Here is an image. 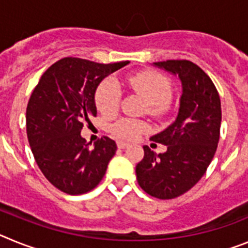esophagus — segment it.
<instances>
[{
  "label": "esophagus",
  "mask_w": 248,
  "mask_h": 248,
  "mask_svg": "<svg viewBox=\"0 0 248 248\" xmlns=\"http://www.w3.org/2000/svg\"><path fill=\"white\" fill-rule=\"evenodd\" d=\"M117 145H118V148H119V149H125V148H128L129 144L128 143H124V141H118Z\"/></svg>",
  "instance_id": "34e87169"
}]
</instances>
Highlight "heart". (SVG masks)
I'll return each instance as SVG.
<instances>
[{"instance_id":"obj_1","label":"heart","mask_w":248,"mask_h":248,"mask_svg":"<svg viewBox=\"0 0 248 248\" xmlns=\"http://www.w3.org/2000/svg\"><path fill=\"white\" fill-rule=\"evenodd\" d=\"M130 88L148 103V111L153 115H161L168 110L171 98V85L163 74L156 72H141L130 77ZM120 100L119 87L113 79H107L95 92V105L103 115H113L118 110ZM143 120L123 118L111 126V133L122 140H134L146 130Z\"/></svg>"}]
</instances>
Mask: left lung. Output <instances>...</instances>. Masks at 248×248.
<instances>
[{
  "instance_id": "obj_1",
  "label": "left lung",
  "mask_w": 248,
  "mask_h": 248,
  "mask_svg": "<svg viewBox=\"0 0 248 248\" xmlns=\"http://www.w3.org/2000/svg\"><path fill=\"white\" fill-rule=\"evenodd\" d=\"M153 65L179 78L181 97L174 123L151 137L166 151L156 154L144 146L135 172L144 191L166 200L189 191L206 172L220 139L221 102L210 77L195 63L171 59Z\"/></svg>"
}]
</instances>
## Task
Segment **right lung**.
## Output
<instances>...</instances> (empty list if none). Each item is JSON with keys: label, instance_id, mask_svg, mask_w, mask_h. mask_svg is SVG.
I'll return each mask as SVG.
<instances>
[{"label": "right lung", "instance_id": "obj_1", "mask_svg": "<svg viewBox=\"0 0 248 248\" xmlns=\"http://www.w3.org/2000/svg\"><path fill=\"white\" fill-rule=\"evenodd\" d=\"M126 64L67 57L48 68L31 95L26 111L31 149L47 180L65 194L93 190L115 155L110 138L103 137L89 149L80 131L83 123L97 115L98 85Z\"/></svg>", "mask_w": 248, "mask_h": 248}]
</instances>
